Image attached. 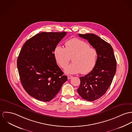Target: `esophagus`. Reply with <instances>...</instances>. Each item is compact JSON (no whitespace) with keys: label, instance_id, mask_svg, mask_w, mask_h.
Segmentation results:
<instances>
[{"label":"esophagus","instance_id":"1","mask_svg":"<svg viewBox=\"0 0 132 132\" xmlns=\"http://www.w3.org/2000/svg\"><path fill=\"white\" fill-rule=\"evenodd\" d=\"M72 77H73V76H71V75H68V76H67V78H68V79H70L72 78Z\"/></svg>","mask_w":132,"mask_h":132}]
</instances>
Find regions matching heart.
Wrapping results in <instances>:
<instances>
[{
  "label": "heart",
  "mask_w": 132,
  "mask_h": 132,
  "mask_svg": "<svg viewBox=\"0 0 132 132\" xmlns=\"http://www.w3.org/2000/svg\"><path fill=\"white\" fill-rule=\"evenodd\" d=\"M54 56L59 66L63 69L68 65L70 58H72L73 64L65 69V73L86 74L95 66L97 52L95 48L89 46L87 42L73 38L66 42L65 48L57 45L54 50Z\"/></svg>",
  "instance_id": "heart-1"
}]
</instances>
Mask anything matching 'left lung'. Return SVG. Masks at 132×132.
<instances>
[{
    "instance_id": "left-lung-1",
    "label": "left lung",
    "mask_w": 132,
    "mask_h": 132,
    "mask_svg": "<svg viewBox=\"0 0 132 132\" xmlns=\"http://www.w3.org/2000/svg\"><path fill=\"white\" fill-rule=\"evenodd\" d=\"M88 40L97 52L95 66L87 75L80 77L78 94L87 101H94L103 96L110 86L117 70V61L111 45L93 33L79 34Z\"/></svg>"
}]
</instances>
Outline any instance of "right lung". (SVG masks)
<instances>
[{"instance_id": "obj_1", "label": "right lung", "mask_w": 132, "mask_h": 132, "mask_svg": "<svg viewBox=\"0 0 132 132\" xmlns=\"http://www.w3.org/2000/svg\"><path fill=\"white\" fill-rule=\"evenodd\" d=\"M67 32H42L25 42L17 60L23 87L38 100H52L67 80L57 64L55 47Z\"/></svg>"}]
</instances>
